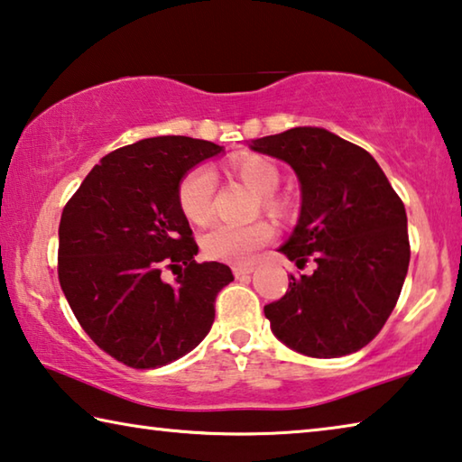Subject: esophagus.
Masks as SVG:
<instances>
[{"label":"esophagus","instance_id":"esophagus-1","mask_svg":"<svg viewBox=\"0 0 462 462\" xmlns=\"http://www.w3.org/2000/svg\"><path fill=\"white\" fill-rule=\"evenodd\" d=\"M252 272H254L252 263H241V266H233V274H236V278H244L247 274H252Z\"/></svg>","mask_w":462,"mask_h":462}]
</instances>
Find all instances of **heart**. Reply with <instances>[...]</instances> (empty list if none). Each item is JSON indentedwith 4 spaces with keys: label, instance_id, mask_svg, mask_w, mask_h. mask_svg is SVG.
Here are the masks:
<instances>
[{
    "label": "heart",
    "instance_id": "heart-1",
    "mask_svg": "<svg viewBox=\"0 0 462 462\" xmlns=\"http://www.w3.org/2000/svg\"><path fill=\"white\" fill-rule=\"evenodd\" d=\"M233 176L260 194V204L272 217H284L289 210L281 196L274 190L281 184V171L274 163L260 155H244L231 163ZM215 173L207 165H196L181 176L178 184V207L188 221L194 225H207L213 217L215 199ZM274 229L266 221H258L245 226L215 225L200 239L202 252L207 258L217 262L244 263L252 260L255 249L270 244Z\"/></svg>",
    "mask_w": 462,
    "mask_h": 462
}]
</instances>
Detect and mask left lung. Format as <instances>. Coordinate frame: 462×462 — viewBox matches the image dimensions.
<instances>
[{
    "instance_id": "obj_1",
    "label": "left lung",
    "mask_w": 462,
    "mask_h": 462,
    "mask_svg": "<svg viewBox=\"0 0 462 462\" xmlns=\"http://www.w3.org/2000/svg\"><path fill=\"white\" fill-rule=\"evenodd\" d=\"M291 165L300 217L278 249L313 274L291 276L281 300L263 307L274 336L313 358L358 352L387 323L410 266L407 215L374 157L317 126L252 141Z\"/></svg>"
}]
</instances>
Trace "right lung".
I'll list each match as a JSON object with an SVG mask.
<instances>
[{"label":"right lung","mask_w":462,"mask_h":462,"mask_svg":"<svg viewBox=\"0 0 462 462\" xmlns=\"http://www.w3.org/2000/svg\"><path fill=\"white\" fill-rule=\"evenodd\" d=\"M223 147L153 137L120 147L88 173L59 225V282L83 331L131 368H160L194 350L215 321V299L233 281L199 245L178 207L188 170ZM178 267L173 285L161 270Z\"/></svg>","instance_id":"add662e5"}]
</instances>
